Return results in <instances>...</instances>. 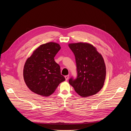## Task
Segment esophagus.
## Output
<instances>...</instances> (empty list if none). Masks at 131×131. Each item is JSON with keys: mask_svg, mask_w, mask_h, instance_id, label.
I'll return each mask as SVG.
<instances>
[{"mask_svg": "<svg viewBox=\"0 0 131 131\" xmlns=\"http://www.w3.org/2000/svg\"><path fill=\"white\" fill-rule=\"evenodd\" d=\"M65 79H66V80H67L68 79V78H69V75H67V76H65Z\"/></svg>", "mask_w": 131, "mask_h": 131, "instance_id": "1", "label": "esophagus"}]
</instances>
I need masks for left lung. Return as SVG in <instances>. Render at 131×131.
Masks as SVG:
<instances>
[{
  "label": "left lung",
  "mask_w": 131,
  "mask_h": 131,
  "mask_svg": "<svg viewBox=\"0 0 131 131\" xmlns=\"http://www.w3.org/2000/svg\"><path fill=\"white\" fill-rule=\"evenodd\" d=\"M75 57L77 77L69 84L82 97L94 95L103 88L106 78V66L102 56L91 44L79 42L68 45Z\"/></svg>",
  "instance_id": "obj_1"
}]
</instances>
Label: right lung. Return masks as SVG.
Segmentation results:
<instances>
[{
	"mask_svg": "<svg viewBox=\"0 0 131 131\" xmlns=\"http://www.w3.org/2000/svg\"><path fill=\"white\" fill-rule=\"evenodd\" d=\"M61 49L60 45L48 42L40 45L26 60L23 70L25 82L33 92L49 96L65 80L60 65L54 58Z\"/></svg>",
	"mask_w": 131,
	"mask_h": 131,
	"instance_id": "obj_1",
	"label": "right lung"
}]
</instances>
